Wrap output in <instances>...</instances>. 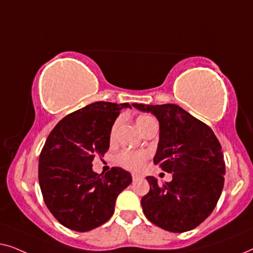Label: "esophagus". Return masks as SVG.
I'll list each match as a JSON object with an SVG mask.
<instances>
[{
	"label": "esophagus",
	"instance_id": "1",
	"mask_svg": "<svg viewBox=\"0 0 253 253\" xmlns=\"http://www.w3.org/2000/svg\"><path fill=\"white\" fill-rule=\"evenodd\" d=\"M141 176L139 174H136V172H132V179L133 181H138V179H140Z\"/></svg>",
	"mask_w": 253,
	"mask_h": 253
}]
</instances>
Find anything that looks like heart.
Listing matches in <instances>:
<instances>
[{
	"label": "heart",
	"instance_id": "heart-1",
	"mask_svg": "<svg viewBox=\"0 0 253 253\" xmlns=\"http://www.w3.org/2000/svg\"><path fill=\"white\" fill-rule=\"evenodd\" d=\"M151 121H154L153 117L148 116V115H140L137 117L136 123L138 129L140 131L143 130V127L146 126L148 122ZM121 117L116 119L114 121L112 127H110L109 131V139L114 140L116 137V132L119 130V126H121ZM150 158V153L147 151H131V150H123L121 151L119 154L116 155L115 158V162L121 167L129 169V170H139V169L143 167L145 161Z\"/></svg>",
	"mask_w": 253,
	"mask_h": 253
}]
</instances>
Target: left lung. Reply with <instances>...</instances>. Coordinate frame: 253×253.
<instances>
[{"label":"left lung","mask_w":253,"mask_h":253,"mask_svg":"<svg viewBox=\"0 0 253 253\" xmlns=\"http://www.w3.org/2000/svg\"><path fill=\"white\" fill-rule=\"evenodd\" d=\"M160 124L154 165L171 172L172 179L159 184L147 176L150 191L141 198L145 216L162 229L184 233L199 226L216 206L223 189L226 164L212 129L177 105H141Z\"/></svg>","instance_id":"left-lung-1"}]
</instances>
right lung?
Returning <instances> with one entry per match:
<instances>
[{
	"mask_svg": "<svg viewBox=\"0 0 253 253\" xmlns=\"http://www.w3.org/2000/svg\"><path fill=\"white\" fill-rule=\"evenodd\" d=\"M129 103L98 101L69 114L48 136L39 157V184L44 204L58 222L88 231L110 219L117 196L132 182L130 172L92 169L109 148V131Z\"/></svg>",
	"mask_w": 253,
	"mask_h": 253,
	"instance_id": "1",
	"label": "right lung"
}]
</instances>
